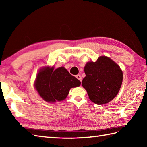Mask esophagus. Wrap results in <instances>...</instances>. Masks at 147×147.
I'll return each instance as SVG.
<instances>
[{
	"label": "esophagus",
	"instance_id": "obj_1",
	"mask_svg": "<svg viewBox=\"0 0 147 147\" xmlns=\"http://www.w3.org/2000/svg\"><path fill=\"white\" fill-rule=\"evenodd\" d=\"M76 78L78 80H79L81 82H82V76H81L80 74H77V75L76 76Z\"/></svg>",
	"mask_w": 147,
	"mask_h": 147
}]
</instances>
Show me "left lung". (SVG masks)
<instances>
[{
  "mask_svg": "<svg viewBox=\"0 0 147 147\" xmlns=\"http://www.w3.org/2000/svg\"><path fill=\"white\" fill-rule=\"evenodd\" d=\"M85 73L82 86L95 104H107L117 95L123 82V72L110 58L101 56L95 62H87Z\"/></svg>",
  "mask_w": 147,
  "mask_h": 147,
  "instance_id": "obj_1",
  "label": "left lung"
}]
</instances>
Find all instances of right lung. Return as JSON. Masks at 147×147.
Instances as JSON below:
<instances>
[{
    "instance_id": "right-lung-1",
    "label": "right lung",
    "mask_w": 147,
    "mask_h": 147,
    "mask_svg": "<svg viewBox=\"0 0 147 147\" xmlns=\"http://www.w3.org/2000/svg\"><path fill=\"white\" fill-rule=\"evenodd\" d=\"M80 81L72 76L64 67L54 70L42 69L37 74L35 87L40 96L48 102L63 100L73 87L79 86Z\"/></svg>"
}]
</instances>
